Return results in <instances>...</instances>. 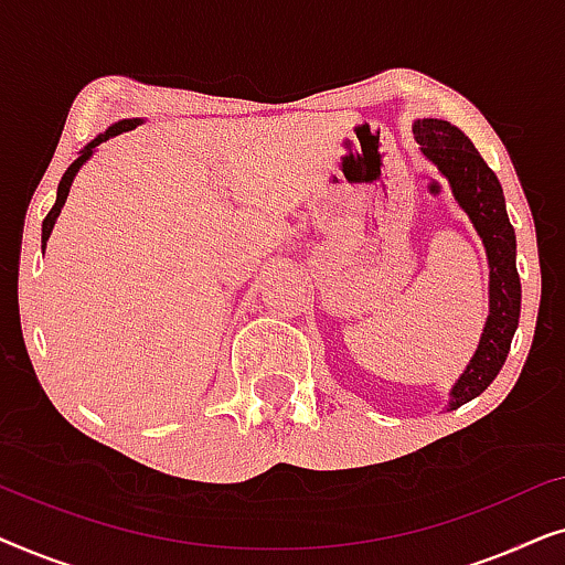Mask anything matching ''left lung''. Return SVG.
I'll list each match as a JSON object with an SVG mask.
<instances>
[{
    "mask_svg": "<svg viewBox=\"0 0 565 565\" xmlns=\"http://www.w3.org/2000/svg\"><path fill=\"white\" fill-rule=\"evenodd\" d=\"M414 136L422 151L450 180L455 200L470 215L478 236L483 238L491 265L489 321H486L473 360L450 393V408H458L489 388L504 365L509 347H512L522 303V285L520 273H516V236L509 223L504 192H501L497 174L491 172V167L486 164L460 128L450 126L447 120L427 118L414 122Z\"/></svg>",
    "mask_w": 565,
    "mask_h": 565,
    "instance_id": "1",
    "label": "left lung"
}]
</instances>
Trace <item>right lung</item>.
Wrapping results in <instances>:
<instances>
[{
  "instance_id": "obj_1",
  "label": "right lung",
  "mask_w": 565,
  "mask_h": 565,
  "mask_svg": "<svg viewBox=\"0 0 565 565\" xmlns=\"http://www.w3.org/2000/svg\"><path fill=\"white\" fill-rule=\"evenodd\" d=\"M138 122L141 120H120V122H115L113 128H107L105 134H99L95 141L92 143H87V149H84L82 153H79V159L76 161H72V167L66 169L64 172V177H61V182H58V192H56V203H53V207L49 211V215H45L43 218V249H45V242H49V236H51V231H53V223H56V218H58V213H61V207H64V203H66V195H68V188H72V182H74V177H76V172H79V167L84 164V161H87L89 157H92V151L97 149L99 143L103 141H107V138H113V136H118V134H126V130H134Z\"/></svg>"
}]
</instances>
